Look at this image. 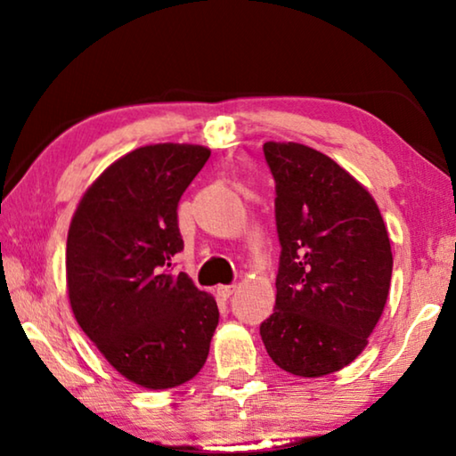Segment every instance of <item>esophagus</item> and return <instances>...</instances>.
<instances>
[{"label": "esophagus", "mask_w": 456, "mask_h": 456, "mask_svg": "<svg viewBox=\"0 0 456 456\" xmlns=\"http://www.w3.org/2000/svg\"><path fill=\"white\" fill-rule=\"evenodd\" d=\"M235 289H237L235 283H231V285H219V288H217V296H219L221 299H229V297L235 293Z\"/></svg>", "instance_id": "1"}]
</instances>
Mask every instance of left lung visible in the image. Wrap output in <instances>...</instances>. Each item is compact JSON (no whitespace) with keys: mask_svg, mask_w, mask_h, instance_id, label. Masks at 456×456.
<instances>
[{"mask_svg":"<svg viewBox=\"0 0 456 456\" xmlns=\"http://www.w3.org/2000/svg\"><path fill=\"white\" fill-rule=\"evenodd\" d=\"M281 256L275 310L259 326L285 372L320 378L366 348L388 299L392 251L372 195L336 160L299 142H265Z\"/></svg>","mask_w":456,"mask_h":456,"instance_id":"left-lung-1","label":"left lung"}]
</instances>
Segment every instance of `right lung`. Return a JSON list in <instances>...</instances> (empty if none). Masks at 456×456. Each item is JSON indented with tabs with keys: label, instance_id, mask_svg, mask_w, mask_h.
Masks as SVG:
<instances>
[{
	"label": "right lung",
	"instance_id": "add662e5",
	"mask_svg": "<svg viewBox=\"0 0 456 456\" xmlns=\"http://www.w3.org/2000/svg\"><path fill=\"white\" fill-rule=\"evenodd\" d=\"M209 157L207 146L173 142L125 154L84 192L68 231L74 318L108 364L142 388L195 378L219 323L215 297L168 272L183 251L176 207Z\"/></svg>",
	"mask_w": 456,
	"mask_h": 456
}]
</instances>
